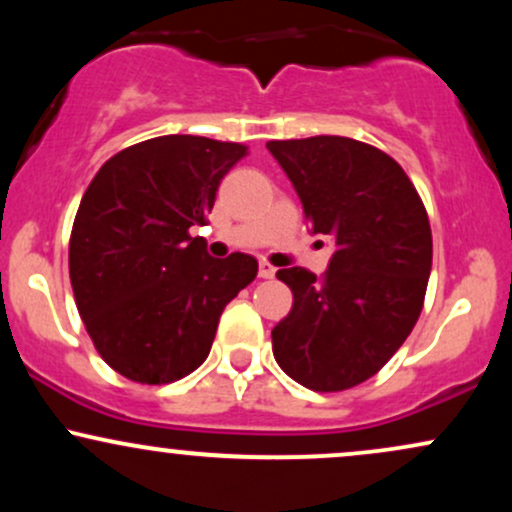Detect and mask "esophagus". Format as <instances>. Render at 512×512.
I'll return each mask as SVG.
<instances>
[{
	"label": "esophagus",
	"instance_id": "1",
	"mask_svg": "<svg viewBox=\"0 0 512 512\" xmlns=\"http://www.w3.org/2000/svg\"><path fill=\"white\" fill-rule=\"evenodd\" d=\"M276 274V267H272L267 260H260V276L262 279H272V276Z\"/></svg>",
	"mask_w": 512,
	"mask_h": 512
}]
</instances>
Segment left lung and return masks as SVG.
Returning <instances> with one entry per match:
<instances>
[{"label":"left lung","instance_id":"8db88e82","mask_svg":"<svg viewBox=\"0 0 512 512\" xmlns=\"http://www.w3.org/2000/svg\"><path fill=\"white\" fill-rule=\"evenodd\" d=\"M334 255L322 276L279 269L291 313L272 330L276 363L315 392L373 378L419 320L433 262L431 223L414 182L385 151L349 137L267 142Z\"/></svg>","mask_w":512,"mask_h":512}]
</instances>
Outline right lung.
Segmentation results:
<instances>
[{"label": "right lung", "mask_w": 512, "mask_h": 512, "mask_svg": "<svg viewBox=\"0 0 512 512\" xmlns=\"http://www.w3.org/2000/svg\"><path fill=\"white\" fill-rule=\"evenodd\" d=\"M248 146L166 134L127 146L86 187L69 238V279L93 346L142 385L197 370L219 317L257 276V260L207 255L204 226L223 175Z\"/></svg>", "instance_id": "add662e5"}]
</instances>
